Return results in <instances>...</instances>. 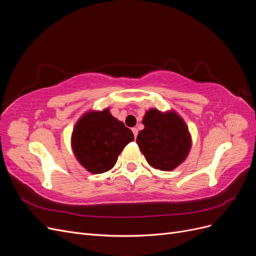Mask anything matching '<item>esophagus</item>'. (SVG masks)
<instances>
[{
    "mask_svg": "<svg viewBox=\"0 0 256 256\" xmlns=\"http://www.w3.org/2000/svg\"><path fill=\"white\" fill-rule=\"evenodd\" d=\"M132 132H134V138H136V136H138V129L136 128H132Z\"/></svg>",
    "mask_w": 256,
    "mask_h": 256,
    "instance_id": "34e87169",
    "label": "esophagus"
}]
</instances>
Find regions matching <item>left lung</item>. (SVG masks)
Segmentation results:
<instances>
[{
	"label": "left lung",
	"instance_id": "1",
	"mask_svg": "<svg viewBox=\"0 0 256 256\" xmlns=\"http://www.w3.org/2000/svg\"><path fill=\"white\" fill-rule=\"evenodd\" d=\"M145 128L136 143L147 162L161 171H171L187 157L191 147L188 128L176 113L150 110L142 120Z\"/></svg>",
	"mask_w": 256,
	"mask_h": 256
}]
</instances>
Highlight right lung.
Returning a JSON list of instances; mask_svg holds the SVG:
<instances>
[{
	"label": "right lung",
	"mask_w": 256,
	"mask_h": 256,
	"mask_svg": "<svg viewBox=\"0 0 256 256\" xmlns=\"http://www.w3.org/2000/svg\"><path fill=\"white\" fill-rule=\"evenodd\" d=\"M134 140L132 131L106 109L85 114L76 122L72 143L80 164L88 171L100 174L114 166L124 147Z\"/></svg>",
	"instance_id": "obj_1"
}]
</instances>
